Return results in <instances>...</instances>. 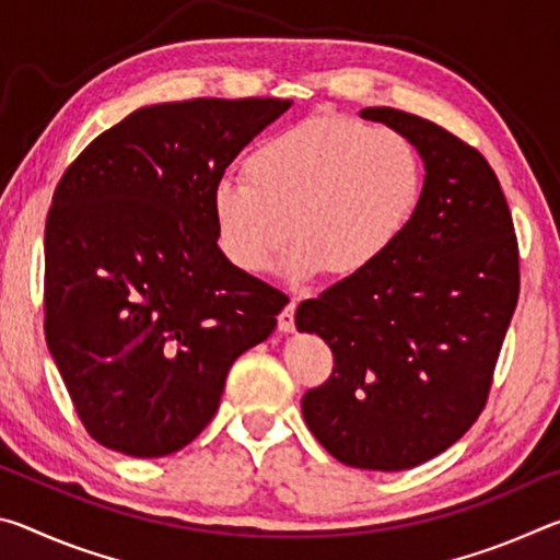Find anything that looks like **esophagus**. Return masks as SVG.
Returning <instances> with one entry per match:
<instances>
[{
  "mask_svg": "<svg viewBox=\"0 0 560 560\" xmlns=\"http://www.w3.org/2000/svg\"><path fill=\"white\" fill-rule=\"evenodd\" d=\"M293 314H296V301H289L279 314V330H281V334H291V330L296 328V326H293Z\"/></svg>",
  "mask_w": 560,
  "mask_h": 560,
  "instance_id": "1",
  "label": "esophagus"
}]
</instances>
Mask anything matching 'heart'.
Wrapping results in <instances>:
<instances>
[{"label":"heart","instance_id":"heart-1","mask_svg":"<svg viewBox=\"0 0 560 560\" xmlns=\"http://www.w3.org/2000/svg\"><path fill=\"white\" fill-rule=\"evenodd\" d=\"M244 185L212 192L217 240L236 269L267 271L287 246V277L358 279L415 220L424 165L410 138L348 116L289 126L244 158Z\"/></svg>","mask_w":560,"mask_h":560}]
</instances>
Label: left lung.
I'll use <instances>...</instances> for the list:
<instances>
[{"label": "left lung", "instance_id": "1", "mask_svg": "<svg viewBox=\"0 0 560 560\" xmlns=\"http://www.w3.org/2000/svg\"><path fill=\"white\" fill-rule=\"evenodd\" d=\"M360 118L412 140L422 200L375 269L299 303L296 328L334 350V373L301 410L338 462L400 471L452 447L485 410L518 301V246L479 150L405 110Z\"/></svg>", "mask_w": 560, "mask_h": 560}]
</instances>
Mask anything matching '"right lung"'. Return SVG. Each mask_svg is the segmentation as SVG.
Segmentation results:
<instances>
[{"label":"right lung","instance_id":"1","mask_svg":"<svg viewBox=\"0 0 560 560\" xmlns=\"http://www.w3.org/2000/svg\"><path fill=\"white\" fill-rule=\"evenodd\" d=\"M281 98L158 103L66 170L44 232V330L83 428L128 457L200 434L287 296L217 246L212 192Z\"/></svg>","mask_w":560,"mask_h":560}]
</instances>
